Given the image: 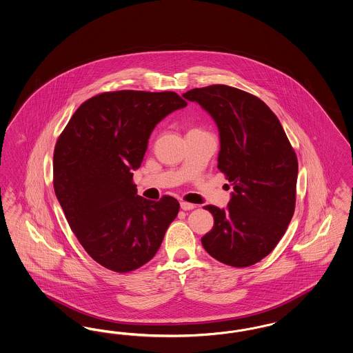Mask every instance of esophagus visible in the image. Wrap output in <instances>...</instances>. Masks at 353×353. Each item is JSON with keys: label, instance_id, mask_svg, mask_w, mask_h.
<instances>
[{"label": "esophagus", "instance_id": "esophagus-1", "mask_svg": "<svg viewBox=\"0 0 353 353\" xmlns=\"http://www.w3.org/2000/svg\"><path fill=\"white\" fill-rule=\"evenodd\" d=\"M180 206H181V209L185 210V212H188V210H193V209L196 208V205H193V203H189V202H185V201H183V202L180 203Z\"/></svg>", "mask_w": 353, "mask_h": 353}]
</instances>
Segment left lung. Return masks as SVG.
Masks as SVG:
<instances>
[{
  "mask_svg": "<svg viewBox=\"0 0 353 353\" xmlns=\"http://www.w3.org/2000/svg\"><path fill=\"white\" fill-rule=\"evenodd\" d=\"M197 102L218 126V170L234 186L226 209L208 205L214 226L201 241L218 261L244 268L268 256L296 208L298 161L279 118L244 90L227 85L183 94Z\"/></svg>",
  "mask_w": 353,
  "mask_h": 353,
  "instance_id": "left-lung-1",
  "label": "left lung"
}]
</instances>
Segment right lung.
Instances as JSON below:
<instances>
[{"instance_id":"right-lung-1","label":"right lung","mask_w":353,"mask_h":353,"mask_svg":"<svg viewBox=\"0 0 353 353\" xmlns=\"http://www.w3.org/2000/svg\"><path fill=\"white\" fill-rule=\"evenodd\" d=\"M186 106L174 92L101 93L72 115L54 151V189L73 234L105 268L126 273L148 263L177 216L180 203L137 194L151 132Z\"/></svg>"}]
</instances>
